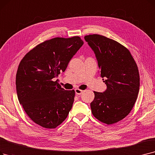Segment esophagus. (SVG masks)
I'll use <instances>...</instances> for the list:
<instances>
[{
	"mask_svg": "<svg viewBox=\"0 0 155 155\" xmlns=\"http://www.w3.org/2000/svg\"><path fill=\"white\" fill-rule=\"evenodd\" d=\"M75 94H77V95H80V94H82V92H83V91L78 89H76L75 90Z\"/></svg>",
	"mask_w": 155,
	"mask_h": 155,
	"instance_id": "obj_1",
	"label": "esophagus"
}]
</instances>
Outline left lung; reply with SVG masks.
<instances>
[{"instance_id": "left-lung-1", "label": "left lung", "mask_w": 155, "mask_h": 155, "mask_svg": "<svg viewBox=\"0 0 155 155\" xmlns=\"http://www.w3.org/2000/svg\"><path fill=\"white\" fill-rule=\"evenodd\" d=\"M84 38L95 54L107 87L103 92H94L92 113L101 122L115 124L129 115L136 101L140 85L137 66L129 51L115 40L97 34Z\"/></svg>"}]
</instances>
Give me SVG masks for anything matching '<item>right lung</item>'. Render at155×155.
Listing matches in <instances>:
<instances>
[{
	"label": "right lung",
	"instance_id": "1",
	"mask_svg": "<svg viewBox=\"0 0 155 155\" xmlns=\"http://www.w3.org/2000/svg\"><path fill=\"white\" fill-rule=\"evenodd\" d=\"M84 44L79 37H56L38 44L20 62L16 77L18 98L35 124L54 129L68 117L75 91H66L56 81Z\"/></svg>",
	"mask_w": 155,
	"mask_h": 155
}]
</instances>
